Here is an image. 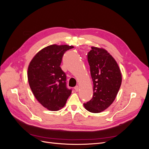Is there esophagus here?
<instances>
[{"instance_id": "34e87169", "label": "esophagus", "mask_w": 149, "mask_h": 149, "mask_svg": "<svg viewBox=\"0 0 149 149\" xmlns=\"http://www.w3.org/2000/svg\"><path fill=\"white\" fill-rule=\"evenodd\" d=\"M79 87L78 86H76L74 87V90L76 92H78L79 91Z\"/></svg>"}]
</instances>
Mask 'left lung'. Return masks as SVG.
<instances>
[{
    "label": "left lung",
    "mask_w": 149,
    "mask_h": 149,
    "mask_svg": "<svg viewBox=\"0 0 149 149\" xmlns=\"http://www.w3.org/2000/svg\"><path fill=\"white\" fill-rule=\"evenodd\" d=\"M91 48L88 53V61L93 82V96L84 106L89 112L99 113L114 101L121 85L122 74L117 62L106 49Z\"/></svg>",
    "instance_id": "left-lung-1"
}]
</instances>
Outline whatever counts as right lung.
Masks as SVG:
<instances>
[{
    "label": "right lung",
    "mask_w": 149,
    "mask_h": 149,
    "mask_svg": "<svg viewBox=\"0 0 149 149\" xmlns=\"http://www.w3.org/2000/svg\"><path fill=\"white\" fill-rule=\"evenodd\" d=\"M73 46L52 45L38 52L28 68V80L33 95L49 111L63 107L71 89L66 86V75L60 67L64 53Z\"/></svg>",
    "instance_id": "obj_1"
}]
</instances>
